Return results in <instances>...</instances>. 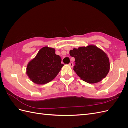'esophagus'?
Instances as JSON below:
<instances>
[{
	"instance_id": "esophagus-1",
	"label": "esophagus",
	"mask_w": 128,
	"mask_h": 128,
	"mask_svg": "<svg viewBox=\"0 0 128 128\" xmlns=\"http://www.w3.org/2000/svg\"><path fill=\"white\" fill-rule=\"evenodd\" d=\"M69 66H70V67H73V66H74V64H73V63H72V62H70V63H69Z\"/></svg>"
}]
</instances>
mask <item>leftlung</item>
I'll list each match as a JSON object with an SVG mask.
<instances>
[{"label": "left lung", "mask_w": 128, "mask_h": 128, "mask_svg": "<svg viewBox=\"0 0 128 128\" xmlns=\"http://www.w3.org/2000/svg\"><path fill=\"white\" fill-rule=\"evenodd\" d=\"M69 54L75 59L74 70L80 79L88 83L100 82L110 71V63L107 54L95 45L74 48Z\"/></svg>", "instance_id": "obj_1"}]
</instances>
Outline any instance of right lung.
Returning <instances> with one entry per match:
<instances>
[{
    "mask_svg": "<svg viewBox=\"0 0 128 128\" xmlns=\"http://www.w3.org/2000/svg\"><path fill=\"white\" fill-rule=\"evenodd\" d=\"M61 62V58L56 54L54 48L45 46L27 64L26 73L34 83L45 84L57 76L64 66Z\"/></svg>",
    "mask_w": 128,
    "mask_h": 128,
    "instance_id": "add662e5",
    "label": "right lung"
}]
</instances>
